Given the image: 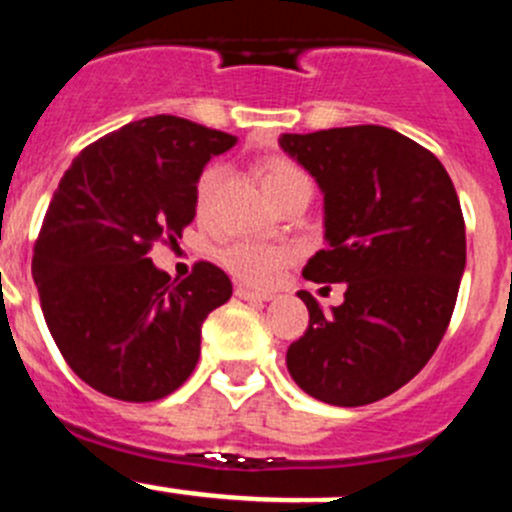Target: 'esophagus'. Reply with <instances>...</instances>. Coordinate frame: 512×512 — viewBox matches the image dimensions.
Returning <instances> with one entry per match:
<instances>
[{"label": "esophagus", "instance_id": "obj_1", "mask_svg": "<svg viewBox=\"0 0 512 512\" xmlns=\"http://www.w3.org/2000/svg\"><path fill=\"white\" fill-rule=\"evenodd\" d=\"M235 295L240 297V300H250V302H267V300H272L270 292H257V290H250V287H237Z\"/></svg>", "mask_w": 512, "mask_h": 512}]
</instances>
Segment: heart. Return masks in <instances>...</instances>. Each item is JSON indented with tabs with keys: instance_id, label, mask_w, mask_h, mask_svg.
<instances>
[{
	"instance_id": "obj_1",
	"label": "heart",
	"mask_w": 512,
	"mask_h": 512,
	"mask_svg": "<svg viewBox=\"0 0 512 512\" xmlns=\"http://www.w3.org/2000/svg\"><path fill=\"white\" fill-rule=\"evenodd\" d=\"M225 177L227 170L222 165H210L200 175L195 187V205L200 215H207L212 210ZM262 187H265L267 197L275 202L282 195H287V192L310 187V180H307V175L295 162L282 160V157H270V160L262 162ZM292 260H295V252L290 247L270 245V242L237 240L220 252V262L225 265V270L240 282L255 287L275 285L280 280L282 270Z\"/></svg>"
}]
</instances>
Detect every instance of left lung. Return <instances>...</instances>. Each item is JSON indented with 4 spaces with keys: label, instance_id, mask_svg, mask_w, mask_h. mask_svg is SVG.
<instances>
[{
    "label": "left lung",
    "instance_id": "8db88e82",
    "mask_svg": "<svg viewBox=\"0 0 512 512\" xmlns=\"http://www.w3.org/2000/svg\"><path fill=\"white\" fill-rule=\"evenodd\" d=\"M325 195V250L302 275L345 282V302L310 312L287 347L292 380L327 405L357 408L413 380L443 340L465 270V220L438 157L400 132L357 124L282 135Z\"/></svg>",
    "mask_w": 512,
    "mask_h": 512
}]
</instances>
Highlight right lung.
I'll return each instance as SVG.
<instances>
[{"mask_svg":"<svg viewBox=\"0 0 512 512\" xmlns=\"http://www.w3.org/2000/svg\"><path fill=\"white\" fill-rule=\"evenodd\" d=\"M235 137L157 114L84 147L64 172L34 242L32 277L67 365L124 403L175 393L200 360L202 322L232 295L212 262L172 280L155 242L177 245L195 220V187Z\"/></svg>","mask_w":512,"mask_h":512,"instance_id":"1","label":"right lung"}]
</instances>
